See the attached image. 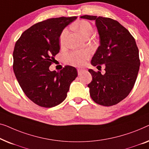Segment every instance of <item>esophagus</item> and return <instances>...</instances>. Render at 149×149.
<instances>
[{
    "mask_svg": "<svg viewBox=\"0 0 149 149\" xmlns=\"http://www.w3.org/2000/svg\"><path fill=\"white\" fill-rule=\"evenodd\" d=\"M83 72H84V70H83V69H77V73L79 75L81 74Z\"/></svg>",
    "mask_w": 149,
    "mask_h": 149,
    "instance_id": "esophagus-1",
    "label": "esophagus"
}]
</instances>
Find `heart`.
Instances as JSON below:
<instances>
[{"mask_svg": "<svg viewBox=\"0 0 149 149\" xmlns=\"http://www.w3.org/2000/svg\"><path fill=\"white\" fill-rule=\"evenodd\" d=\"M74 27L84 38L90 36L93 32V26L86 20H81L75 23ZM67 35H68L67 30H64L61 33L59 41L61 46L64 45L65 43ZM88 58L89 53L86 51H73L66 56L65 61L67 63L73 65L81 66L85 63Z\"/></svg>", "mask_w": 149, "mask_h": 149, "instance_id": "1", "label": "heart"}]
</instances>
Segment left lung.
Wrapping results in <instances>:
<instances>
[{
  "mask_svg": "<svg viewBox=\"0 0 149 149\" xmlns=\"http://www.w3.org/2000/svg\"><path fill=\"white\" fill-rule=\"evenodd\" d=\"M94 20L100 36V44L91 64L105 65V74L89 70L93 80L88 85L90 95L96 103L115 105L129 95L136 80L140 68L139 52L135 39L116 20L109 17L83 15Z\"/></svg>",
  "mask_w": 149,
  "mask_h": 149,
  "instance_id": "1",
  "label": "left lung"
}]
</instances>
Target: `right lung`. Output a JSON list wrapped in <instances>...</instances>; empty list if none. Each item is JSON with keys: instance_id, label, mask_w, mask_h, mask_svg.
<instances>
[{"instance_id": "right-lung-1", "label": "right lung", "mask_w": 149, "mask_h": 149, "mask_svg": "<svg viewBox=\"0 0 149 149\" xmlns=\"http://www.w3.org/2000/svg\"><path fill=\"white\" fill-rule=\"evenodd\" d=\"M77 17L50 18L33 25L15 45L14 74L22 91L35 104L50 108L67 97L71 83L77 76L74 67L65 65L58 72L49 67L59 52V37Z\"/></svg>"}]
</instances>
